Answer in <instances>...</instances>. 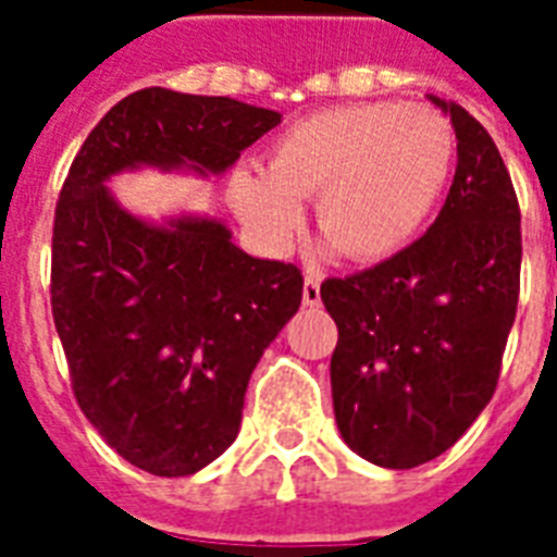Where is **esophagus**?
<instances>
[{"label":"esophagus","instance_id":"34e87169","mask_svg":"<svg viewBox=\"0 0 557 557\" xmlns=\"http://www.w3.org/2000/svg\"><path fill=\"white\" fill-rule=\"evenodd\" d=\"M304 304L306 306L321 304V277H318V274H306V280H304Z\"/></svg>","mask_w":557,"mask_h":557}]
</instances>
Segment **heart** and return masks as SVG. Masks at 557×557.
<instances>
[{
    "label": "heart",
    "instance_id": "heart-1",
    "mask_svg": "<svg viewBox=\"0 0 557 557\" xmlns=\"http://www.w3.org/2000/svg\"><path fill=\"white\" fill-rule=\"evenodd\" d=\"M457 138L424 103L372 100L300 117L274 138L265 170L234 178V205L271 245L300 227V199L314 200V227L349 262L401 251L448 185Z\"/></svg>",
    "mask_w": 557,
    "mask_h": 557
}]
</instances>
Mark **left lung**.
<instances>
[{"label": "left lung", "instance_id": "left-lung-1", "mask_svg": "<svg viewBox=\"0 0 557 557\" xmlns=\"http://www.w3.org/2000/svg\"><path fill=\"white\" fill-rule=\"evenodd\" d=\"M436 103L457 133V173L436 222L379 265L321 286L338 326L330 375L341 436L398 471L445 454L492 401L520 297L509 170L474 115Z\"/></svg>", "mask_w": 557, "mask_h": 557}]
</instances>
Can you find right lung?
<instances>
[{"label": "right lung", "instance_id": "1", "mask_svg": "<svg viewBox=\"0 0 557 557\" xmlns=\"http://www.w3.org/2000/svg\"><path fill=\"white\" fill-rule=\"evenodd\" d=\"M277 124L234 98L135 91L83 141L57 199L51 314L74 398L109 448L156 476L196 474L231 448L304 274L248 257L213 219L147 225L103 182L138 164L222 173Z\"/></svg>", "mask_w": 557, "mask_h": 557}]
</instances>
